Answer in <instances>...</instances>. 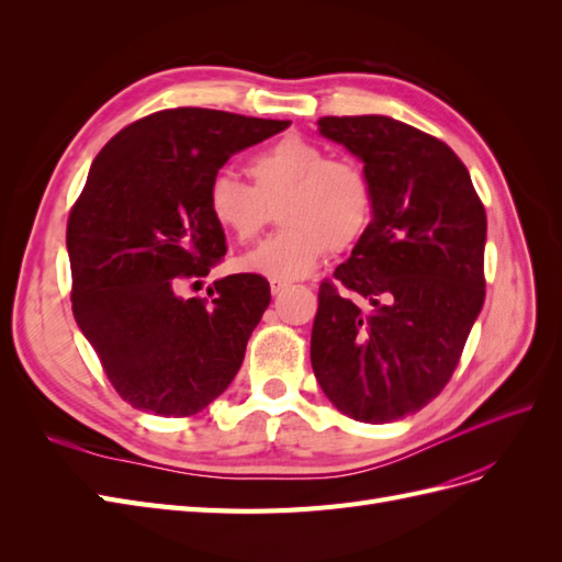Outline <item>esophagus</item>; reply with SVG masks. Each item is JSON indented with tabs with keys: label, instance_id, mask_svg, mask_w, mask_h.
<instances>
[{
	"label": "esophagus",
	"instance_id": "esophagus-1",
	"mask_svg": "<svg viewBox=\"0 0 562 562\" xmlns=\"http://www.w3.org/2000/svg\"><path fill=\"white\" fill-rule=\"evenodd\" d=\"M288 285H291V283H288V281H281V279H271V281H269L271 295H281Z\"/></svg>",
	"mask_w": 562,
	"mask_h": 562
}]
</instances>
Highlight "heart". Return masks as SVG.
<instances>
[{
	"label": "heart",
	"instance_id": "1",
	"mask_svg": "<svg viewBox=\"0 0 562 562\" xmlns=\"http://www.w3.org/2000/svg\"><path fill=\"white\" fill-rule=\"evenodd\" d=\"M250 184L217 171L206 190V206L220 229L236 241H252L267 225V206H279L281 232L236 267L267 279L293 281L312 274L330 250H347L372 220V187L351 159H328V151L297 135L250 157Z\"/></svg>",
	"mask_w": 562,
	"mask_h": 562
}]
</instances>
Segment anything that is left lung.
I'll use <instances>...</instances> for the list:
<instances>
[{
  "label": "left lung",
  "mask_w": 562,
  "mask_h": 562,
  "mask_svg": "<svg viewBox=\"0 0 562 562\" xmlns=\"http://www.w3.org/2000/svg\"><path fill=\"white\" fill-rule=\"evenodd\" d=\"M318 133L363 161L372 220L335 269L345 293L318 288L312 368L339 413L394 422L443 391L483 310L485 209L454 151L398 119L323 116Z\"/></svg>",
  "instance_id": "8db88e82"
}]
</instances>
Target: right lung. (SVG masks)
<instances>
[{"label":"right lung","instance_id":"obj_1","mask_svg":"<svg viewBox=\"0 0 562 562\" xmlns=\"http://www.w3.org/2000/svg\"><path fill=\"white\" fill-rule=\"evenodd\" d=\"M291 126L220 110L138 119L100 149L67 220L72 314L108 380L143 413L190 417L232 384L269 307L260 274H232L209 297H180L227 252L206 206L236 151ZM199 283V281H196Z\"/></svg>","mask_w":562,"mask_h":562}]
</instances>
